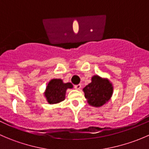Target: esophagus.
<instances>
[{"mask_svg": "<svg viewBox=\"0 0 149 149\" xmlns=\"http://www.w3.org/2000/svg\"><path fill=\"white\" fill-rule=\"evenodd\" d=\"M74 88H76V90H80L81 88V84H78V85H75Z\"/></svg>", "mask_w": 149, "mask_h": 149, "instance_id": "obj_1", "label": "esophagus"}]
</instances>
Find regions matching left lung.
<instances>
[{"label":"left lung","instance_id":"left-lung-1","mask_svg":"<svg viewBox=\"0 0 149 149\" xmlns=\"http://www.w3.org/2000/svg\"><path fill=\"white\" fill-rule=\"evenodd\" d=\"M83 91L88 104L100 107L110 100L113 94V86L107 79L94 75L91 83L86 86Z\"/></svg>","mask_w":149,"mask_h":149}]
</instances>
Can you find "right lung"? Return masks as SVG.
Listing matches in <instances>:
<instances>
[{
  "instance_id": "right-lung-1",
  "label": "right lung",
  "mask_w": 149,
  "mask_h": 149,
  "mask_svg": "<svg viewBox=\"0 0 149 149\" xmlns=\"http://www.w3.org/2000/svg\"><path fill=\"white\" fill-rule=\"evenodd\" d=\"M73 87L71 83H63L62 79H51L46 86L45 97L50 104L60 103L65 100L66 90Z\"/></svg>"
}]
</instances>
